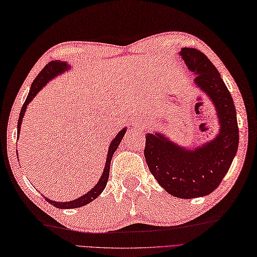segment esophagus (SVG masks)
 Segmentation results:
<instances>
[{
	"label": "esophagus",
	"mask_w": 257,
	"mask_h": 257,
	"mask_svg": "<svg viewBox=\"0 0 257 257\" xmlns=\"http://www.w3.org/2000/svg\"><path fill=\"white\" fill-rule=\"evenodd\" d=\"M133 124H134V126H135V124H136V121H135V122H133Z\"/></svg>",
	"instance_id": "34e87169"
}]
</instances>
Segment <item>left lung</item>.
Segmentation results:
<instances>
[{
    "mask_svg": "<svg viewBox=\"0 0 257 257\" xmlns=\"http://www.w3.org/2000/svg\"><path fill=\"white\" fill-rule=\"evenodd\" d=\"M180 55L196 74L195 84L212 99L219 133L195 150H185L159 133L146 134L144 156L151 174L171 195L195 198L208 195L221 184L238 148L236 111L231 93L216 67L201 51L182 49Z\"/></svg>",
    "mask_w": 257,
    "mask_h": 257,
    "instance_id": "1",
    "label": "left lung"
}]
</instances>
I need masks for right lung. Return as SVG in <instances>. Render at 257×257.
<instances>
[{"mask_svg":"<svg viewBox=\"0 0 257 257\" xmlns=\"http://www.w3.org/2000/svg\"><path fill=\"white\" fill-rule=\"evenodd\" d=\"M70 67L67 65V63L65 62H61V61H51L48 65L44 66V69L42 70L39 75L35 77V80L33 81L32 85H31V90L29 92V95L26 97L25 102L23 104L22 108H21V112H20V116H19V122H18V136L20 134V130H21V123H22V118L24 116V113L26 111V107H28L29 103L32 101L33 97L36 95V94L39 93V91L41 90L42 87L44 85H46V83H48L52 78L55 77L56 75L61 74L66 70H69ZM126 132V130L123 128L122 131H119L118 134L115 136L114 140L109 144V148H108V153H107V159H106V164L105 167H104V171H103V174L101 176V179H99L97 184L94 186L90 192H87L86 194H84L81 197L76 198L74 201H70V202H54V201H51L49 198H45L46 201L49 203H51L52 205L57 207V208H76V207H81V206H84L86 204H88L90 202H92L93 200H95V198L101 194L103 192L104 188L106 186V183L108 181V175H109V165H111V161H112V156L114 154V152L116 151L118 144L121 143V141L123 139V136Z\"/></svg>","mask_w":257,"mask_h":257,"instance_id":"add662e5","label":"right lung"}]
</instances>
